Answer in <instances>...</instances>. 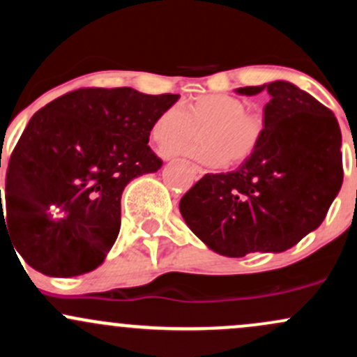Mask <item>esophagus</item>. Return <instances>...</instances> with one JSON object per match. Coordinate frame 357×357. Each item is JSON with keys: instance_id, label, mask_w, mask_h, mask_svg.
I'll list each match as a JSON object with an SVG mask.
<instances>
[{"instance_id": "34e87169", "label": "esophagus", "mask_w": 357, "mask_h": 357, "mask_svg": "<svg viewBox=\"0 0 357 357\" xmlns=\"http://www.w3.org/2000/svg\"><path fill=\"white\" fill-rule=\"evenodd\" d=\"M187 165H189V168H190V170H192V174L195 175V178H201L202 175L206 174V170H204V168L197 167V165H194V163H189V162H187Z\"/></svg>"}]
</instances>
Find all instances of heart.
<instances>
[{"label": "heart", "mask_w": 357, "mask_h": 357, "mask_svg": "<svg viewBox=\"0 0 357 357\" xmlns=\"http://www.w3.org/2000/svg\"><path fill=\"white\" fill-rule=\"evenodd\" d=\"M204 126L202 144L185 151L209 167L245 162L254 155L264 136V117L248 110L241 98L211 93L163 110L153 124L151 137L158 146H174L183 143L194 128Z\"/></svg>", "instance_id": "b5f03b06"}]
</instances>
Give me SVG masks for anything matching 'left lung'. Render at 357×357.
Returning <instances> with one entry per match:
<instances>
[{"label": "left lung", "mask_w": 357, "mask_h": 357, "mask_svg": "<svg viewBox=\"0 0 357 357\" xmlns=\"http://www.w3.org/2000/svg\"><path fill=\"white\" fill-rule=\"evenodd\" d=\"M266 91L264 136L250 158L226 174H206L180 199L187 226L216 254H279L317 229L342 185L339 122L289 82L236 88Z\"/></svg>", "instance_id": "left-lung-1"}]
</instances>
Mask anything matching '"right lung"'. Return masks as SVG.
Returning a JSON list of instances; mask_svg holds the SVG:
<instances>
[{
	"mask_svg": "<svg viewBox=\"0 0 357 357\" xmlns=\"http://www.w3.org/2000/svg\"><path fill=\"white\" fill-rule=\"evenodd\" d=\"M178 98L82 88L33 114L11 153L1 209V231L30 267L73 278L100 266L121 229L124 187L162 168L149 132Z\"/></svg>",
	"mask_w": 357,
	"mask_h": 357,
	"instance_id": "1",
	"label": "right lung"
}]
</instances>
